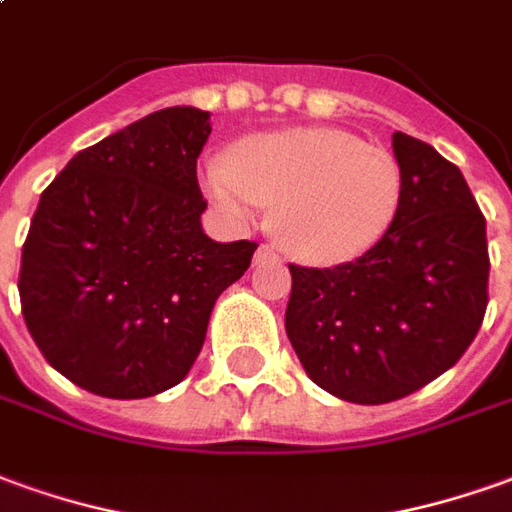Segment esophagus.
I'll list each match as a JSON object with an SVG mask.
<instances>
[{
	"label": "esophagus",
	"instance_id": "obj_1",
	"mask_svg": "<svg viewBox=\"0 0 512 512\" xmlns=\"http://www.w3.org/2000/svg\"><path fill=\"white\" fill-rule=\"evenodd\" d=\"M274 257H280L271 246H260L255 252V263H263V260H274Z\"/></svg>",
	"mask_w": 512,
	"mask_h": 512
}]
</instances>
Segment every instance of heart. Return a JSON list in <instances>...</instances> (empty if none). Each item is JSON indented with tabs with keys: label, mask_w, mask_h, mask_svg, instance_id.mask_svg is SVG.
<instances>
[{
	"label": "heart",
	"mask_w": 512,
	"mask_h": 512,
	"mask_svg": "<svg viewBox=\"0 0 512 512\" xmlns=\"http://www.w3.org/2000/svg\"><path fill=\"white\" fill-rule=\"evenodd\" d=\"M207 194L235 221L274 210L285 252L313 266H341L380 244L402 205V166L343 130H285L210 157Z\"/></svg>",
	"instance_id": "b5f03b06"
}]
</instances>
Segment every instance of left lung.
Listing matches in <instances>:
<instances>
[{
  "label": "left lung",
  "mask_w": 512,
  "mask_h": 512,
  "mask_svg": "<svg viewBox=\"0 0 512 512\" xmlns=\"http://www.w3.org/2000/svg\"><path fill=\"white\" fill-rule=\"evenodd\" d=\"M402 205L352 263L291 268L285 332L307 377L355 405H385L463 357L488 307L485 216L455 163L393 132Z\"/></svg>",
  "instance_id": "obj_1"
}]
</instances>
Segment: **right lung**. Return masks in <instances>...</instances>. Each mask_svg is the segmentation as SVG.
Wrapping results in <instances>:
<instances>
[{"mask_svg":"<svg viewBox=\"0 0 512 512\" xmlns=\"http://www.w3.org/2000/svg\"><path fill=\"white\" fill-rule=\"evenodd\" d=\"M207 135L205 110H157L77 152L41 194L21 246V313L46 363L96 396L174 388L219 293L252 263L255 241L202 232Z\"/></svg>","mask_w":512,"mask_h":512,"instance_id":"right-lung-1","label":"right lung"}]
</instances>
